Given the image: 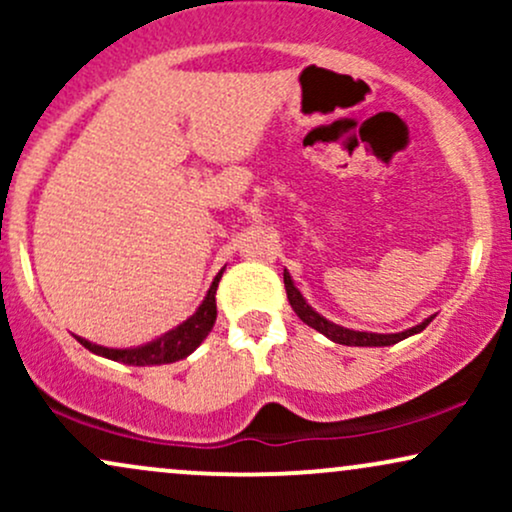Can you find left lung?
Listing matches in <instances>:
<instances>
[{
  "label": "left lung",
  "mask_w": 512,
  "mask_h": 512,
  "mask_svg": "<svg viewBox=\"0 0 512 512\" xmlns=\"http://www.w3.org/2000/svg\"><path fill=\"white\" fill-rule=\"evenodd\" d=\"M284 286H286V296H289V303L293 308V313H296L301 320L305 322L308 327H313L320 334H325L327 339L334 344H344V346H392L397 342H402V339L411 337V334H419L424 332L428 325L433 322V317H426L424 322H419V325L409 327V330L404 332H392V334H378V332H358V330H349V327H342V325H334L332 320H327V317H322L317 310L310 305L308 301L303 298V293L296 289V284H293L291 274L284 269Z\"/></svg>",
  "instance_id": "1"
}]
</instances>
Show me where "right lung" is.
Returning <instances> with one entry per match:
<instances>
[{
	"label": "right lung",
	"instance_id": "1",
	"mask_svg": "<svg viewBox=\"0 0 512 512\" xmlns=\"http://www.w3.org/2000/svg\"><path fill=\"white\" fill-rule=\"evenodd\" d=\"M223 269L214 276L207 296H204V301L199 303V308L195 310V313L187 317L185 322H180L178 327H173V330L161 334V337L151 339V342H146L142 346H127V349H110V346L93 344V342H88V339L76 337L74 334L76 342H79L81 346H86L91 354L110 358V361H117V363H125V366H163V363H175V361H180V358H187L199 344L204 342V339L209 337L211 327H214L216 289H219Z\"/></svg>",
	"mask_w": 512,
	"mask_h": 512
}]
</instances>
